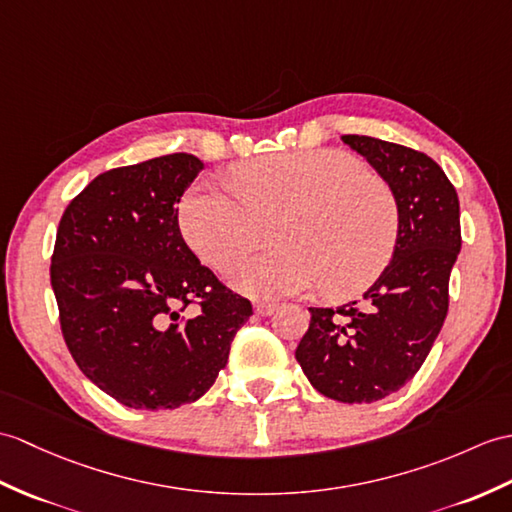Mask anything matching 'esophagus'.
I'll list each match as a JSON object with an SVG mask.
<instances>
[{
  "mask_svg": "<svg viewBox=\"0 0 512 512\" xmlns=\"http://www.w3.org/2000/svg\"><path fill=\"white\" fill-rule=\"evenodd\" d=\"M277 312V305L275 303H257L255 305V314L257 316H272Z\"/></svg>",
  "mask_w": 512,
  "mask_h": 512,
  "instance_id": "esophagus-1",
  "label": "esophagus"
}]
</instances>
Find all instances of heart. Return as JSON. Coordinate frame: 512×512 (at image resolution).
Here are the masks:
<instances>
[{"mask_svg": "<svg viewBox=\"0 0 512 512\" xmlns=\"http://www.w3.org/2000/svg\"><path fill=\"white\" fill-rule=\"evenodd\" d=\"M233 178L237 194L209 183L189 189L178 224L189 248L222 272L264 246L275 229L279 251L237 270L244 294L281 299L323 283L331 299H349L375 283L395 255V194L349 154H272L240 165Z\"/></svg>", "mask_w": 512, "mask_h": 512, "instance_id": "obj_1", "label": "heart"}]
</instances>
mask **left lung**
Here are the masks:
<instances>
[{"label":"left lung","instance_id":"left-lung-1","mask_svg":"<svg viewBox=\"0 0 512 512\" xmlns=\"http://www.w3.org/2000/svg\"><path fill=\"white\" fill-rule=\"evenodd\" d=\"M342 141L395 194L397 248L360 303L310 307V329L296 360L320 395L373 403L417 375L445 323L449 275L462 244L460 202L427 154L366 135H342Z\"/></svg>","mask_w":512,"mask_h":512}]
</instances>
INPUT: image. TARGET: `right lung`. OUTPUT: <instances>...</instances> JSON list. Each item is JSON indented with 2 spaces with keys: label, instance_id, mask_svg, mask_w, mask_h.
<instances>
[{
  "label": "right lung",
  "instance_id": "obj_1",
  "mask_svg": "<svg viewBox=\"0 0 512 512\" xmlns=\"http://www.w3.org/2000/svg\"><path fill=\"white\" fill-rule=\"evenodd\" d=\"M200 170L205 163L187 152L109 170L58 224L50 277L67 349L128 408L172 410L200 399L253 314L178 229L176 205ZM192 302L201 312L183 317Z\"/></svg>",
  "mask_w": 512,
  "mask_h": 512
}]
</instances>
